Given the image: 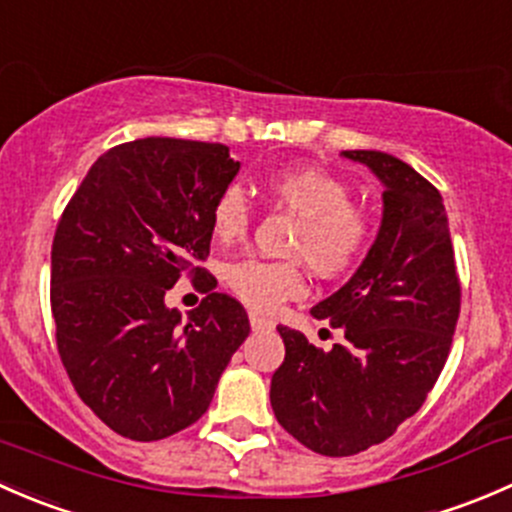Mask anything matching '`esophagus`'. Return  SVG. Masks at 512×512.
Wrapping results in <instances>:
<instances>
[{"label": "esophagus", "mask_w": 512, "mask_h": 512, "mask_svg": "<svg viewBox=\"0 0 512 512\" xmlns=\"http://www.w3.org/2000/svg\"><path fill=\"white\" fill-rule=\"evenodd\" d=\"M250 327L255 329V332H262V329H272V322H270V319L260 317V314L250 312Z\"/></svg>", "instance_id": "obj_1"}]
</instances>
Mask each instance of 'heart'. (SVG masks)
Listing matches in <instances>:
<instances>
[{"mask_svg": "<svg viewBox=\"0 0 512 512\" xmlns=\"http://www.w3.org/2000/svg\"><path fill=\"white\" fill-rule=\"evenodd\" d=\"M272 205L297 218L289 252L307 262L319 277L347 275L369 252L376 223L369 210L354 203V190L334 173L314 165L275 170L260 183ZM252 210L237 185H227L210 208V230L223 245L242 240L250 230ZM225 282L247 307L272 312L285 299L304 292L297 262L247 257L225 267Z\"/></svg>", "mask_w": 512, "mask_h": 512, "instance_id": "1", "label": "heart"}]
</instances>
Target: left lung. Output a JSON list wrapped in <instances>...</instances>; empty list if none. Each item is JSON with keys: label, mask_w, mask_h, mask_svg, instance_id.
I'll use <instances>...</instances> for the list:
<instances>
[{"label": "left lung", "mask_w": 512, "mask_h": 512, "mask_svg": "<svg viewBox=\"0 0 512 512\" xmlns=\"http://www.w3.org/2000/svg\"><path fill=\"white\" fill-rule=\"evenodd\" d=\"M342 156L384 183L379 235L352 280L312 307V317L342 329V344L324 352L280 324L285 361L270 386L280 426L322 456L366 451L421 409L461 312L441 193L389 153Z\"/></svg>", "instance_id": "8db88e82"}]
</instances>
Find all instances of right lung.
Returning <instances> with one entry per match:
<instances>
[{"label":"right lung","mask_w":512,"mask_h":512,"mask_svg":"<svg viewBox=\"0 0 512 512\" xmlns=\"http://www.w3.org/2000/svg\"><path fill=\"white\" fill-rule=\"evenodd\" d=\"M240 163L223 143L138 138L103 153L66 205L51 245L56 347L76 394L111 431L160 441L208 411L250 334L237 299L210 292L180 319L165 292L215 277L210 208Z\"/></svg>","instance_id":"1"}]
</instances>
